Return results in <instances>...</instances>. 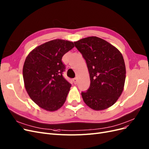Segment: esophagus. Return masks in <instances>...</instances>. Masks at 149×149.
Here are the masks:
<instances>
[{
  "label": "esophagus",
  "mask_w": 149,
  "mask_h": 149,
  "mask_svg": "<svg viewBox=\"0 0 149 149\" xmlns=\"http://www.w3.org/2000/svg\"><path fill=\"white\" fill-rule=\"evenodd\" d=\"M73 82L74 83V84H77V81H78V79H77V78H74V79H73Z\"/></svg>",
  "instance_id": "1"
}]
</instances>
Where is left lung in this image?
<instances>
[{
    "instance_id": "obj_1",
    "label": "left lung",
    "mask_w": 149,
    "mask_h": 149,
    "mask_svg": "<svg viewBox=\"0 0 149 149\" xmlns=\"http://www.w3.org/2000/svg\"><path fill=\"white\" fill-rule=\"evenodd\" d=\"M85 59L90 86L81 96L86 105L102 111L116 102L123 92L126 78L124 59L118 49L102 38L92 36L74 42Z\"/></svg>"
}]
</instances>
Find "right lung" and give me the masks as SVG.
I'll list each match as a JSON object with an SVG mask.
<instances>
[{"label":"right lung","instance_id":"right-lung-1","mask_svg":"<svg viewBox=\"0 0 149 149\" xmlns=\"http://www.w3.org/2000/svg\"><path fill=\"white\" fill-rule=\"evenodd\" d=\"M74 47L72 42L55 39L37 47L26 58L23 75L26 90L31 100L47 111L61 107L70 84L63 76L64 54Z\"/></svg>","mask_w":149,"mask_h":149}]
</instances>
